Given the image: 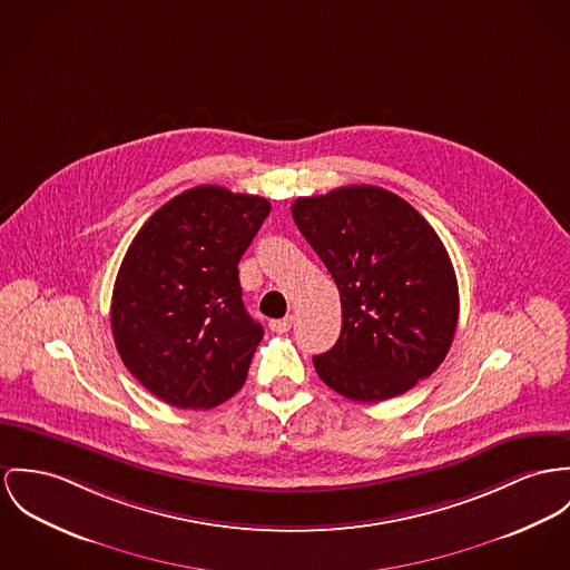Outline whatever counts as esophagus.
Masks as SVG:
<instances>
[{
    "instance_id": "esophagus-1",
    "label": "esophagus",
    "mask_w": 570,
    "mask_h": 570,
    "mask_svg": "<svg viewBox=\"0 0 570 570\" xmlns=\"http://www.w3.org/2000/svg\"><path fill=\"white\" fill-rule=\"evenodd\" d=\"M268 327H271V332H275V334H286V332L293 327V316L275 318V321L268 323Z\"/></svg>"
}]
</instances>
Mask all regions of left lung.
<instances>
[{"mask_svg": "<svg viewBox=\"0 0 570 570\" xmlns=\"http://www.w3.org/2000/svg\"><path fill=\"white\" fill-rule=\"evenodd\" d=\"M293 219L341 293V336L312 357L318 377L362 403L430 377L460 312L455 271L434 227L399 195L368 184L299 197Z\"/></svg>", "mask_w": 570, "mask_h": 570, "instance_id": "obj_1", "label": "left lung"}]
</instances>
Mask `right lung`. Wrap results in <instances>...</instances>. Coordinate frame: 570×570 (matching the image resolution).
Wrapping results in <instances>:
<instances>
[{
    "instance_id": "obj_1",
    "label": "right lung",
    "mask_w": 570,
    "mask_h": 570,
    "mask_svg": "<svg viewBox=\"0 0 570 570\" xmlns=\"http://www.w3.org/2000/svg\"><path fill=\"white\" fill-rule=\"evenodd\" d=\"M268 213L258 195L195 186L134 236L112 291V336L165 403L210 410L245 384L264 332L243 304L238 263Z\"/></svg>"
}]
</instances>
